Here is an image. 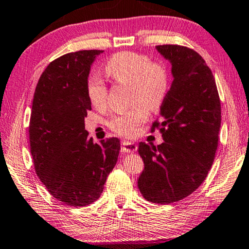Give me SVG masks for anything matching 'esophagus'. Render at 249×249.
<instances>
[{"instance_id": "34e87169", "label": "esophagus", "mask_w": 249, "mask_h": 249, "mask_svg": "<svg viewBox=\"0 0 249 249\" xmlns=\"http://www.w3.org/2000/svg\"><path fill=\"white\" fill-rule=\"evenodd\" d=\"M136 149H137V146L135 143H133V142L124 141L123 143H122V147H121L122 153H124V154L135 153Z\"/></svg>"}]
</instances>
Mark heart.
I'll return each instance as SVG.
<instances>
[{"mask_svg": "<svg viewBox=\"0 0 249 249\" xmlns=\"http://www.w3.org/2000/svg\"><path fill=\"white\" fill-rule=\"evenodd\" d=\"M104 71L115 83L131 84V102L135 105L110 117L107 126L118 135L132 136L147 120L148 108H160L166 98L171 86L169 71L161 63L151 62L146 55L131 51L112 55L105 63ZM86 90L95 107L102 108L107 104L108 89L102 78L96 75L89 76Z\"/></svg>", "mask_w": 249, "mask_h": 249, "instance_id": "1", "label": "heart"}]
</instances>
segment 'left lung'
I'll return each mask as SVG.
<instances>
[{"label": "left lung", "instance_id": "8db88e82", "mask_svg": "<svg viewBox=\"0 0 249 249\" xmlns=\"http://www.w3.org/2000/svg\"><path fill=\"white\" fill-rule=\"evenodd\" d=\"M172 63L174 81L160 106V129L164 142L152 146L141 142L144 171L139 188L148 202L171 204L200 186L215 160L220 128V100L211 69L193 49L177 44L157 45Z\"/></svg>", "mask_w": 249, "mask_h": 249}]
</instances>
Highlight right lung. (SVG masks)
I'll return each instance as SVG.
<instances>
[{"instance_id": "obj_1", "label": "right lung", "mask_w": 249, "mask_h": 249, "mask_svg": "<svg viewBox=\"0 0 249 249\" xmlns=\"http://www.w3.org/2000/svg\"><path fill=\"white\" fill-rule=\"evenodd\" d=\"M101 50L62 55L46 66L35 89L29 136L34 169L47 192L69 206L83 207L103 192L116 165L120 140L95 144L85 129L92 109L86 83Z\"/></svg>"}]
</instances>
